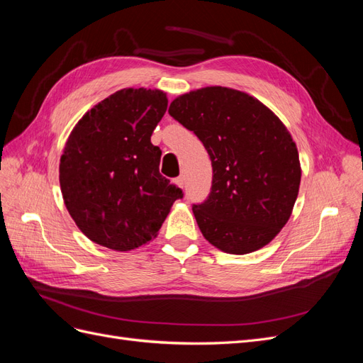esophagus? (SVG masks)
Segmentation results:
<instances>
[{"mask_svg":"<svg viewBox=\"0 0 363 363\" xmlns=\"http://www.w3.org/2000/svg\"><path fill=\"white\" fill-rule=\"evenodd\" d=\"M174 182H175V184L179 186V188L183 189V186H184V177H183V175H180V177H177Z\"/></svg>","mask_w":363,"mask_h":363,"instance_id":"obj_1","label":"esophagus"}]
</instances>
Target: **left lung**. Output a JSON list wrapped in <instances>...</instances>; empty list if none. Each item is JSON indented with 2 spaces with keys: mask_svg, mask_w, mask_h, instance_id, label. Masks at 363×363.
<instances>
[{
  "mask_svg": "<svg viewBox=\"0 0 363 363\" xmlns=\"http://www.w3.org/2000/svg\"><path fill=\"white\" fill-rule=\"evenodd\" d=\"M168 112L212 160V191L192 207L203 236L228 255L268 245L291 218L301 182L286 125L257 98L223 86L179 95Z\"/></svg>",
  "mask_w": 363,
  "mask_h": 363,
  "instance_id": "1",
  "label": "left lung"
}]
</instances>
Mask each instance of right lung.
Returning a JSON list of instances; mask_svg holds the SVG:
<instances>
[{
    "label": "right lung",
    "instance_id": "1",
    "mask_svg": "<svg viewBox=\"0 0 363 363\" xmlns=\"http://www.w3.org/2000/svg\"><path fill=\"white\" fill-rule=\"evenodd\" d=\"M167 94L125 87L87 111L65 144L59 180L65 206L86 238L115 251L136 250L159 235L183 192L159 172L151 135Z\"/></svg>",
    "mask_w": 363,
    "mask_h": 363
}]
</instances>
